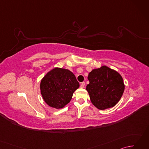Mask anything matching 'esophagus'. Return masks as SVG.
Wrapping results in <instances>:
<instances>
[{
	"mask_svg": "<svg viewBox=\"0 0 149 149\" xmlns=\"http://www.w3.org/2000/svg\"><path fill=\"white\" fill-rule=\"evenodd\" d=\"M84 86H85V83H84V82H83V83H81V85H80V87L81 88H84Z\"/></svg>",
	"mask_w": 149,
	"mask_h": 149,
	"instance_id": "esophagus-1",
	"label": "esophagus"
}]
</instances>
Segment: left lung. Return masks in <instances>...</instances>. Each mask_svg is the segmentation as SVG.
Here are the masks:
<instances>
[{"instance_id":"8db88e82","label":"left lung","mask_w":149,"mask_h":149,"mask_svg":"<svg viewBox=\"0 0 149 149\" xmlns=\"http://www.w3.org/2000/svg\"><path fill=\"white\" fill-rule=\"evenodd\" d=\"M86 90L93 105L100 110L115 106L122 97L125 86L118 72L106 66L94 69L88 77Z\"/></svg>"}]
</instances>
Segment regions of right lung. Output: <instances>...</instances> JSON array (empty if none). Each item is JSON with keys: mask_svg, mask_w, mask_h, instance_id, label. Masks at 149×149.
I'll use <instances>...</instances> for the list:
<instances>
[{"mask_svg": "<svg viewBox=\"0 0 149 149\" xmlns=\"http://www.w3.org/2000/svg\"><path fill=\"white\" fill-rule=\"evenodd\" d=\"M79 83L72 72L67 69L55 68L45 75L40 83L41 93L50 107L62 108L72 99L73 93Z\"/></svg>", "mask_w": 149, "mask_h": 149, "instance_id": "right-lung-1", "label": "right lung"}]
</instances>
